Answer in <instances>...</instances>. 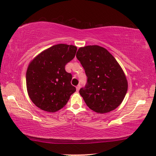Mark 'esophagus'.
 <instances>
[{"label": "esophagus", "mask_w": 156, "mask_h": 156, "mask_svg": "<svg viewBox=\"0 0 156 156\" xmlns=\"http://www.w3.org/2000/svg\"><path fill=\"white\" fill-rule=\"evenodd\" d=\"M80 84H78V85L76 87V90H77V91H78L79 90H80Z\"/></svg>", "instance_id": "obj_1"}]
</instances>
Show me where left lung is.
Returning <instances> with one entry per match:
<instances>
[{"label": "left lung", "instance_id": "left-lung-1", "mask_svg": "<svg viewBox=\"0 0 156 156\" xmlns=\"http://www.w3.org/2000/svg\"><path fill=\"white\" fill-rule=\"evenodd\" d=\"M76 58L87 77L86 85L79 91L86 105L98 113L116 109L125 98L128 84L115 58L98 45L80 47Z\"/></svg>", "mask_w": 156, "mask_h": 156}]
</instances>
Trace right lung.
Segmentation results:
<instances>
[{
    "mask_svg": "<svg viewBox=\"0 0 156 156\" xmlns=\"http://www.w3.org/2000/svg\"><path fill=\"white\" fill-rule=\"evenodd\" d=\"M77 47L58 44L44 50L30 62L26 73L27 92L34 105L41 109L55 112L67 103L76 91L72 75L65 65L75 57Z\"/></svg>",
    "mask_w": 156,
    "mask_h": 156,
    "instance_id": "1",
    "label": "right lung"
}]
</instances>
